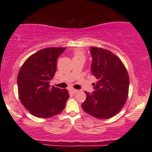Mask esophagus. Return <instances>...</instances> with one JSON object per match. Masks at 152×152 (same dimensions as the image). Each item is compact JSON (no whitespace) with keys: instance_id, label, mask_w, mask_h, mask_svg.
Wrapping results in <instances>:
<instances>
[{"instance_id":"esophagus-1","label":"esophagus","mask_w":152,"mask_h":152,"mask_svg":"<svg viewBox=\"0 0 152 152\" xmlns=\"http://www.w3.org/2000/svg\"><path fill=\"white\" fill-rule=\"evenodd\" d=\"M70 92L72 93H75L77 92H78V90H76V89H74V88H70Z\"/></svg>"}]
</instances>
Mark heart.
Here are the masks:
<instances>
[{"label":"heart","mask_w":152,"mask_h":152,"mask_svg":"<svg viewBox=\"0 0 152 152\" xmlns=\"http://www.w3.org/2000/svg\"><path fill=\"white\" fill-rule=\"evenodd\" d=\"M74 58H84V54L82 50H76L74 53Z\"/></svg>","instance_id":"heart-1"}]
</instances>
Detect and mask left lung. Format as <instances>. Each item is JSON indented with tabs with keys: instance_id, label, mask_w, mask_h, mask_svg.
Returning a JSON list of instances; mask_svg holds the SVG:
<instances>
[{
	"instance_id": "8db88e82",
	"label": "left lung",
	"mask_w": 152,
	"mask_h": 152,
	"mask_svg": "<svg viewBox=\"0 0 152 152\" xmlns=\"http://www.w3.org/2000/svg\"><path fill=\"white\" fill-rule=\"evenodd\" d=\"M91 72L97 81L94 91H85L84 111L99 119L115 115L123 107L128 96L129 78L125 67L117 56L107 50L91 47Z\"/></svg>"
}]
</instances>
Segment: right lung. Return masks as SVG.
Masks as SVG:
<instances>
[{
    "mask_svg": "<svg viewBox=\"0 0 152 152\" xmlns=\"http://www.w3.org/2000/svg\"><path fill=\"white\" fill-rule=\"evenodd\" d=\"M66 48H47L31 55L17 77L18 96L25 108L40 118H50L65 108L69 93L66 89L50 86L57 70L59 56Z\"/></svg>",
    "mask_w": 152,
    "mask_h": 152,
    "instance_id": "obj_1",
    "label": "right lung"
}]
</instances>
